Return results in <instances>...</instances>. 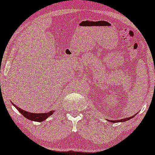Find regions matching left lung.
Wrapping results in <instances>:
<instances>
[{
	"instance_id": "left-lung-1",
	"label": "left lung",
	"mask_w": 155,
	"mask_h": 155,
	"mask_svg": "<svg viewBox=\"0 0 155 155\" xmlns=\"http://www.w3.org/2000/svg\"><path fill=\"white\" fill-rule=\"evenodd\" d=\"M135 115H136V114H135ZM135 115H133V116H131V117H129V118H123V119H120V120H109V121L110 122H111V123H117V122H125V121H126V120H129V119H131V118H133V117H135Z\"/></svg>"
}]
</instances>
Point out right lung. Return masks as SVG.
Here are the masks:
<instances>
[{"mask_svg": "<svg viewBox=\"0 0 155 155\" xmlns=\"http://www.w3.org/2000/svg\"><path fill=\"white\" fill-rule=\"evenodd\" d=\"M13 104V103H12ZM15 107L18 110V111L20 112L21 114H22V116H24L25 118H27V119H29L31 120H34V121H37V122H41L44 121V120H46L48 117H49L50 116H51L54 111H49L47 113H42V114H33L30 113V112H27L25 110H23L18 107H17L15 104H13Z\"/></svg>", "mask_w": 155, "mask_h": 155, "instance_id": "obj_1", "label": "right lung"}]
</instances>
